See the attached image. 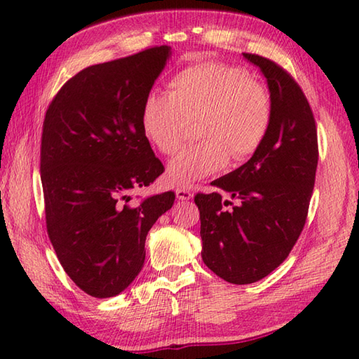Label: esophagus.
Returning <instances> with one entry per match:
<instances>
[{"label": "esophagus", "instance_id": "obj_1", "mask_svg": "<svg viewBox=\"0 0 359 359\" xmlns=\"http://www.w3.org/2000/svg\"><path fill=\"white\" fill-rule=\"evenodd\" d=\"M175 196H177L179 201H189L193 197V191L189 188H177Z\"/></svg>", "mask_w": 359, "mask_h": 359}]
</instances>
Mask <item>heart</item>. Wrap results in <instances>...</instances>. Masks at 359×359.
Returning a JSON list of instances; mask_svg holds the SVG:
<instances>
[{
  "label": "heart",
  "instance_id": "1",
  "mask_svg": "<svg viewBox=\"0 0 359 359\" xmlns=\"http://www.w3.org/2000/svg\"><path fill=\"white\" fill-rule=\"evenodd\" d=\"M273 103L264 83L217 62H199L174 74L170 94L151 90L142 104V129L165 156L187 140L196 121L201 142L185 148L166 168L172 187H189L222 170L228 158L241 162L261 148L270 131Z\"/></svg>",
  "mask_w": 359,
  "mask_h": 359
}]
</instances>
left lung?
<instances>
[{
    "label": "left lung",
    "mask_w": 359,
    "mask_h": 359,
    "mask_svg": "<svg viewBox=\"0 0 359 359\" xmlns=\"http://www.w3.org/2000/svg\"><path fill=\"white\" fill-rule=\"evenodd\" d=\"M261 67L273 103L270 131L253 157L197 193L202 259L231 284H251L278 269L306 225L318 168V133L306 94L284 67L243 53Z\"/></svg>",
    "instance_id": "left-lung-1"
}]
</instances>
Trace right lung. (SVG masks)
<instances>
[{
  "instance_id": "obj_1",
  "label": "right lung",
  "mask_w": 359,
  "mask_h": 359,
  "mask_svg": "<svg viewBox=\"0 0 359 359\" xmlns=\"http://www.w3.org/2000/svg\"><path fill=\"white\" fill-rule=\"evenodd\" d=\"M168 57V46H154L85 67L46 111L40 148L46 228L67 276L94 297L116 296L135 279L147 234L175 199L174 191L139 203L129 196L165 171L140 114Z\"/></svg>"
}]
</instances>
